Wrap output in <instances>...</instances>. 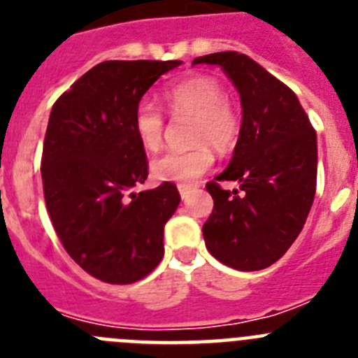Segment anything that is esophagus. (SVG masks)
<instances>
[{
  "mask_svg": "<svg viewBox=\"0 0 358 358\" xmlns=\"http://www.w3.org/2000/svg\"><path fill=\"white\" fill-rule=\"evenodd\" d=\"M189 186H179V194H181V197H182V201H186V199L189 197Z\"/></svg>",
  "mask_w": 358,
  "mask_h": 358,
  "instance_id": "obj_1",
  "label": "esophagus"
}]
</instances>
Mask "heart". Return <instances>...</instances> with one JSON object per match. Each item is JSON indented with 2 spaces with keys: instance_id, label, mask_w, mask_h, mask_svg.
Returning a JSON list of instances; mask_svg holds the SVG:
<instances>
[{
  "instance_id": "heart-1",
  "label": "heart",
  "mask_w": 358,
  "mask_h": 358,
  "mask_svg": "<svg viewBox=\"0 0 358 358\" xmlns=\"http://www.w3.org/2000/svg\"><path fill=\"white\" fill-rule=\"evenodd\" d=\"M164 102L173 115H195L192 140L199 143L189 150H169L152 161L150 170L161 181L194 185L211 170L213 150L227 152L235 147L240 134V120L226 102L222 85L208 75H194L176 82L163 93ZM132 127L141 147L157 150L163 141L164 116L148 100L136 106Z\"/></svg>"
}]
</instances>
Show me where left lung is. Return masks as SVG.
Wrapping results in <instances>:
<instances>
[{
	"mask_svg": "<svg viewBox=\"0 0 358 358\" xmlns=\"http://www.w3.org/2000/svg\"><path fill=\"white\" fill-rule=\"evenodd\" d=\"M192 64L220 66L242 102L233 157L215 177L241 188L208 182L213 211L202 226L204 242L227 267L260 271L285 255L306 222L317 182L315 131L294 91L251 57L218 52Z\"/></svg>",
	"mask_w": 358,
	"mask_h": 358,
	"instance_id": "1",
	"label": "left lung"
}]
</instances>
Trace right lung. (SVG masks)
Returning <instances> with one entry per match:
<instances>
[{
    "mask_svg": "<svg viewBox=\"0 0 358 358\" xmlns=\"http://www.w3.org/2000/svg\"><path fill=\"white\" fill-rule=\"evenodd\" d=\"M181 61H106L59 96L44 136V201L66 252L113 285L140 281L163 260V229L181 195L148 176L132 116L154 82Z\"/></svg>",
    "mask_w": 358,
    "mask_h": 358,
    "instance_id": "1",
    "label": "right lung"
}]
</instances>
